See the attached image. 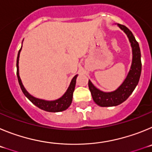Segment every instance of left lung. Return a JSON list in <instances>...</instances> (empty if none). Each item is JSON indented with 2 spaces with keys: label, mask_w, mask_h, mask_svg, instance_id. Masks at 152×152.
Listing matches in <instances>:
<instances>
[{
  "label": "left lung",
  "mask_w": 152,
  "mask_h": 152,
  "mask_svg": "<svg viewBox=\"0 0 152 152\" xmlns=\"http://www.w3.org/2000/svg\"><path fill=\"white\" fill-rule=\"evenodd\" d=\"M116 25L126 33L128 37L132 47V59L128 75L123 80V82L115 91L110 92L100 91L93 84L91 80H88V87L92 95L93 100L98 106L102 107H115L121 104L125 100H127L136 88L142 72L141 52L139 43L135 40L132 33L126 26L119 23Z\"/></svg>",
  "instance_id": "8db88e82"
}]
</instances>
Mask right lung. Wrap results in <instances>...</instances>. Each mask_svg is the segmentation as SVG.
<instances>
[{
  "label": "right lung",
  "instance_id": "add662e5",
  "mask_svg": "<svg viewBox=\"0 0 152 152\" xmlns=\"http://www.w3.org/2000/svg\"><path fill=\"white\" fill-rule=\"evenodd\" d=\"M23 44V42H22ZM21 49H22V46H21L20 49L19 50L18 55H17V78H18L19 84L20 86V88L22 90L23 93L24 95L30 100L32 103L39 107L41 110L47 111V112L51 113H57V112H61L68 108L70 105L72 104V98H73V93L75 91V84H76V79L77 77V75H76L75 77L72 78V81L70 83L69 86H68L67 91L64 92V94L61 96V97L58 98L56 100H43V99H40V98L35 97L34 96L31 95L29 92L26 90V88H24L23 84L22 83L20 77V72H19V58H20V54Z\"/></svg>",
  "mask_w": 152,
  "mask_h": 152
}]
</instances>
